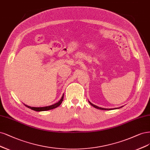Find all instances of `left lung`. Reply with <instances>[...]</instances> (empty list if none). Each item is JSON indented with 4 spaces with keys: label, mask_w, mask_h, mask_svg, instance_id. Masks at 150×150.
Returning <instances> with one entry per match:
<instances>
[{
    "label": "left lung",
    "mask_w": 150,
    "mask_h": 150,
    "mask_svg": "<svg viewBox=\"0 0 150 150\" xmlns=\"http://www.w3.org/2000/svg\"><path fill=\"white\" fill-rule=\"evenodd\" d=\"M89 104L92 105V106H93L94 107H95V108H98V109H100V110H110V108H102V107H98V106H96V105H94L93 104H92V103L91 102H89Z\"/></svg>",
    "instance_id": "left-lung-1"
}]
</instances>
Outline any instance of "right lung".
Segmentation results:
<instances>
[{"label": "right lung", "instance_id": "1", "mask_svg": "<svg viewBox=\"0 0 150 150\" xmlns=\"http://www.w3.org/2000/svg\"><path fill=\"white\" fill-rule=\"evenodd\" d=\"M63 98H64V94L62 96L61 99L59 100V102H58L57 103H56V104H53V105H51L50 106H46V107H30L28 106L27 105H25L24 104L26 107L31 108V109L35 110V111H37V112H41V111H46V110H51V109H53V108H55L56 107H58V106H59L62 102L63 100Z\"/></svg>", "mask_w": 150, "mask_h": 150}]
</instances>
